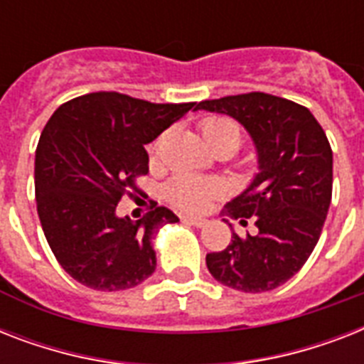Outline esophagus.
Wrapping results in <instances>:
<instances>
[{"label": "esophagus", "mask_w": 364, "mask_h": 364, "mask_svg": "<svg viewBox=\"0 0 364 364\" xmlns=\"http://www.w3.org/2000/svg\"><path fill=\"white\" fill-rule=\"evenodd\" d=\"M183 221L188 223V225H193V227H196V228H202L208 225V221H205V219H202V217H193V215H185L183 217Z\"/></svg>", "instance_id": "obj_1"}]
</instances>
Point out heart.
Instances as JSON below:
<instances>
[{
  "instance_id": "heart-1",
  "label": "heart",
  "mask_w": 364,
  "mask_h": 364,
  "mask_svg": "<svg viewBox=\"0 0 364 364\" xmlns=\"http://www.w3.org/2000/svg\"><path fill=\"white\" fill-rule=\"evenodd\" d=\"M202 136L210 147L221 145V143H232L238 149L242 132L238 124L230 119H208L202 124ZM219 187L215 183L202 181L191 176H179L168 185L166 193L168 198L176 205L188 211L204 210L208 202L217 194Z\"/></svg>"
}]
</instances>
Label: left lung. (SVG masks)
<instances>
[{"label": "left lung", "instance_id": "obj_1", "mask_svg": "<svg viewBox=\"0 0 364 364\" xmlns=\"http://www.w3.org/2000/svg\"><path fill=\"white\" fill-rule=\"evenodd\" d=\"M198 109L238 121L253 139L259 162L251 183L227 204L230 219L242 225L253 219L259 230L245 238L232 230L227 249L208 253V270L236 291H272L304 266L321 236L333 196L327 136L310 109L272 94L205 100Z\"/></svg>", "mask_w": 364, "mask_h": 364}]
</instances>
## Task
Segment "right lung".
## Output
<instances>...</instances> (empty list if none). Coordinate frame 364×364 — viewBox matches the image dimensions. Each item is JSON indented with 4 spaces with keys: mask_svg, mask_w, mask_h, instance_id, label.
I'll return each instance as SVG.
<instances>
[{
    "mask_svg": "<svg viewBox=\"0 0 364 364\" xmlns=\"http://www.w3.org/2000/svg\"><path fill=\"white\" fill-rule=\"evenodd\" d=\"M196 104H151L92 92L60 105L36 151L39 221L60 266L94 291H122L156 268L153 240L177 223L168 208L132 221L117 215L122 196L139 193L149 171L145 145Z\"/></svg>",
    "mask_w": 364,
    "mask_h": 364,
    "instance_id": "add662e5",
    "label": "right lung"
}]
</instances>
